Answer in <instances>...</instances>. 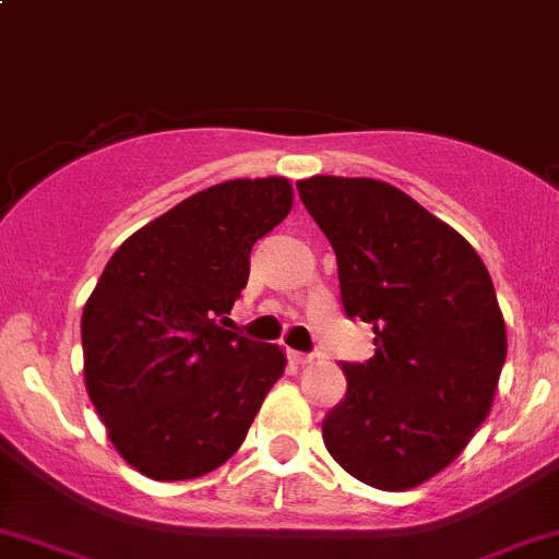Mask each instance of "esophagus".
Here are the masks:
<instances>
[{
    "label": "esophagus",
    "mask_w": 559,
    "mask_h": 559,
    "mask_svg": "<svg viewBox=\"0 0 559 559\" xmlns=\"http://www.w3.org/2000/svg\"><path fill=\"white\" fill-rule=\"evenodd\" d=\"M289 360L295 362V366H311L313 355H306V352H289Z\"/></svg>",
    "instance_id": "34e87169"
}]
</instances>
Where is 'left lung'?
<instances>
[{
  "mask_svg": "<svg viewBox=\"0 0 559 559\" xmlns=\"http://www.w3.org/2000/svg\"><path fill=\"white\" fill-rule=\"evenodd\" d=\"M297 191L335 251L346 317L373 324L377 346L341 366L346 399L322 440L352 478L415 489L491 412L508 355L491 275L453 226L388 182L317 175Z\"/></svg>",
  "mask_w": 559,
  "mask_h": 559,
  "instance_id": "obj_1",
  "label": "left lung"
}]
</instances>
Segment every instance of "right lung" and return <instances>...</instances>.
<instances>
[{
  "label": "right lung",
  "mask_w": 559,
  "mask_h": 559,
  "mask_svg": "<svg viewBox=\"0 0 559 559\" xmlns=\"http://www.w3.org/2000/svg\"><path fill=\"white\" fill-rule=\"evenodd\" d=\"M286 177L229 180L150 221L81 313L84 384L119 456L153 480L218 469L284 377L278 344L231 333L251 248L289 215Z\"/></svg>",
  "instance_id": "1"
}]
</instances>
